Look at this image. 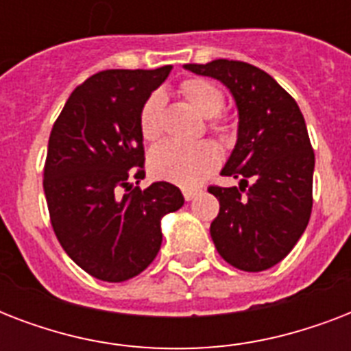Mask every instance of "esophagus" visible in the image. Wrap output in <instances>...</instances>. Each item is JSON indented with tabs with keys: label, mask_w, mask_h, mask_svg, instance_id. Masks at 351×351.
Listing matches in <instances>:
<instances>
[{
	"label": "esophagus",
	"mask_w": 351,
	"mask_h": 351,
	"mask_svg": "<svg viewBox=\"0 0 351 351\" xmlns=\"http://www.w3.org/2000/svg\"><path fill=\"white\" fill-rule=\"evenodd\" d=\"M200 195V189H184V198H186L187 202L193 200V198H197Z\"/></svg>",
	"instance_id": "1"
}]
</instances>
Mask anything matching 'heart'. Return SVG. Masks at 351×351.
Here are the masks:
<instances>
[{
    "label": "heart",
    "instance_id": "obj_1",
    "mask_svg": "<svg viewBox=\"0 0 351 351\" xmlns=\"http://www.w3.org/2000/svg\"><path fill=\"white\" fill-rule=\"evenodd\" d=\"M180 93L202 117L209 119V131L220 142H230L233 125L220 114L224 107V93L219 85L204 78H189L180 84ZM162 114H164V93L154 90L147 96L140 109V132L145 142H156L162 136ZM220 162L217 145L211 142L180 143L164 142L151 151L149 165L154 176L184 187L198 186L208 178Z\"/></svg>",
    "mask_w": 351,
    "mask_h": 351
}]
</instances>
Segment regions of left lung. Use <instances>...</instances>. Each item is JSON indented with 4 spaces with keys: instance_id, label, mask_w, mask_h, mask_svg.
I'll list each match as a JSON object with an SVG mask.
<instances>
[{
    "instance_id": "8db88e82",
    "label": "left lung",
    "mask_w": 351,
    "mask_h": 351,
    "mask_svg": "<svg viewBox=\"0 0 351 351\" xmlns=\"http://www.w3.org/2000/svg\"><path fill=\"white\" fill-rule=\"evenodd\" d=\"M220 80L239 107V140L224 176L239 187L209 186L219 217L209 233L228 264L264 271L293 250L310 222L315 153L297 101L262 69L237 60L187 63Z\"/></svg>"
}]
</instances>
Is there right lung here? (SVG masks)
Returning <instances> with one entry per match:
<instances>
[{"mask_svg": "<svg viewBox=\"0 0 351 351\" xmlns=\"http://www.w3.org/2000/svg\"><path fill=\"white\" fill-rule=\"evenodd\" d=\"M169 73L171 65L93 74L69 96L49 136L43 191L52 230L84 271L106 282L142 273L162 245L160 219L184 206L169 182L129 184L145 176L140 109Z\"/></svg>", "mask_w": 351, "mask_h": 351, "instance_id": "1", "label": "right lung"}]
</instances>
